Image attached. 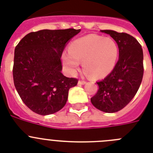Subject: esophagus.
<instances>
[{
    "label": "esophagus",
    "instance_id": "34e87169",
    "mask_svg": "<svg viewBox=\"0 0 153 153\" xmlns=\"http://www.w3.org/2000/svg\"><path fill=\"white\" fill-rule=\"evenodd\" d=\"M78 84H79V85H85V84H86V82L85 80H79V81H78Z\"/></svg>",
    "mask_w": 153,
    "mask_h": 153
}]
</instances>
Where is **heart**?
Returning <instances> with one entry per match:
<instances>
[{
	"label": "heart",
	"mask_w": 153,
	"mask_h": 153,
	"mask_svg": "<svg viewBox=\"0 0 153 153\" xmlns=\"http://www.w3.org/2000/svg\"><path fill=\"white\" fill-rule=\"evenodd\" d=\"M119 47L113 39L89 34L75 40L69 46V53L62 55L64 65L75 71L83 62L85 72L95 78L106 76L115 68Z\"/></svg>",
	"instance_id": "1"
}]
</instances>
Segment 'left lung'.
<instances>
[{
	"instance_id": "8db88e82",
	"label": "left lung",
	"mask_w": 153,
	"mask_h": 153,
	"mask_svg": "<svg viewBox=\"0 0 153 153\" xmlns=\"http://www.w3.org/2000/svg\"><path fill=\"white\" fill-rule=\"evenodd\" d=\"M101 31L116 42L119 58L109 75L97 82L99 90L91 102L100 111L113 113L125 108L139 90L144 72L143 51L139 42L130 34L111 30Z\"/></svg>"
}]
</instances>
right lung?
Instances as JSON below:
<instances>
[{"label":"right lung","instance_id":"1","mask_svg":"<svg viewBox=\"0 0 153 153\" xmlns=\"http://www.w3.org/2000/svg\"><path fill=\"white\" fill-rule=\"evenodd\" d=\"M80 29L41 30L25 35L14 49V86L26 105L39 115L57 112L65 105L75 78L62 73L61 58L66 43Z\"/></svg>","mask_w":153,"mask_h":153}]
</instances>
